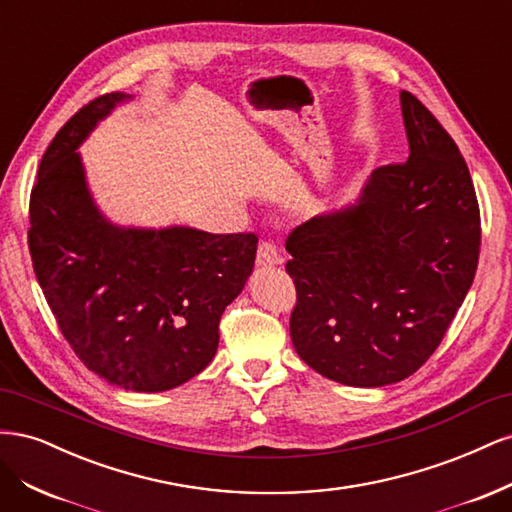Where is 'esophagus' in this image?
I'll use <instances>...</instances> for the list:
<instances>
[{"mask_svg":"<svg viewBox=\"0 0 512 512\" xmlns=\"http://www.w3.org/2000/svg\"><path fill=\"white\" fill-rule=\"evenodd\" d=\"M256 262L260 267H271L280 262V254H277V247L273 241H269V239L260 241L258 252H256Z\"/></svg>","mask_w":512,"mask_h":512,"instance_id":"obj_1","label":"esophagus"}]
</instances>
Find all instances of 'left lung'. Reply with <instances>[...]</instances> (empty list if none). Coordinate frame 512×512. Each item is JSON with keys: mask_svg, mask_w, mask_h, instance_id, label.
Wrapping results in <instances>:
<instances>
[{"mask_svg": "<svg viewBox=\"0 0 512 512\" xmlns=\"http://www.w3.org/2000/svg\"><path fill=\"white\" fill-rule=\"evenodd\" d=\"M401 113L410 158L376 168L359 203L286 239L292 346L318 374L350 386L412 376L440 346L478 267L468 164L410 91H401Z\"/></svg>", "mask_w": 512, "mask_h": 512, "instance_id": "1", "label": "left lung"}]
</instances>
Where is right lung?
Masks as SVG:
<instances>
[{
  "label": "right lung",
  "instance_id": "right-lung-1",
  "mask_svg": "<svg viewBox=\"0 0 512 512\" xmlns=\"http://www.w3.org/2000/svg\"><path fill=\"white\" fill-rule=\"evenodd\" d=\"M123 98L91 100L55 134L29 196L27 243L57 327L85 367L121 389L158 393L211 363L258 237L117 228L102 218L76 147Z\"/></svg>",
  "mask_w": 512,
  "mask_h": 512
}]
</instances>
